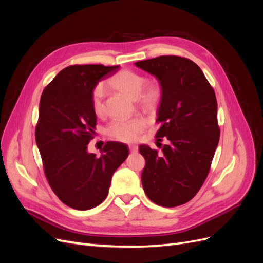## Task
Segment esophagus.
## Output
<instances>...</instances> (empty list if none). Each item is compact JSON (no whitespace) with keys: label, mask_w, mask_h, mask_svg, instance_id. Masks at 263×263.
Wrapping results in <instances>:
<instances>
[{"label":"esophagus","mask_w":263,"mask_h":263,"mask_svg":"<svg viewBox=\"0 0 263 263\" xmlns=\"http://www.w3.org/2000/svg\"><path fill=\"white\" fill-rule=\"evenodd\" d=\"M128 147H129V150L132 151V153H135V151L138 150V147L136 145H129Z\"/></svg>","instance_id":"34e87169"}]
</instances>
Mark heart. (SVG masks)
Returning <instances> with one entry per match:
<instances>
[{
  "instance_id": "1",
  "label": "heart",
  "mask_w": 263,
  "mask_h": 263,
  "mask_svg": "<svg viewBox=\"0 0 263 263\" xmlns=\"http://www.w3.org/2000/svg\"><path fill=\"white\" fill-rule=\"evenodd\" d=\"M145 81L146 79L135 71L122 70L110 79L109 84L133 99L137 98L139 95V102L142 106L147 108L155 107L161 99V86L158 83L150 82L145 86V89H142ZM105 92V85L103 83H99L92 91L91 105L94 114L97 116L104 114ZM142 128H144V121L138 117L128 119L115 118L108 124L106 133L108 136L117 140L133 141L137 139Z\"/></svg>"
}]
</instances>
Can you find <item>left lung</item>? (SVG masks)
Listing matches in <instances>:
<instances>
[{"mask_svg": "<svg viewBox=\"0 0 263 263\" xmlns=\"http://www.w3.org/2000/svg\"><path fill=\"white\" fill-rule=\"evenodd\" d=\"M135 65L160 83L156 138L169 140L161 154L139 146L146 160L142 186L154 203L176 208L192 200L210 172L220 134L216 97L201 68L187 58L160 55Z\"/></svg>", "mask_w": 263, "mask_h": 263, "instance_id": "1", "label": "left lung"}]
</instances>
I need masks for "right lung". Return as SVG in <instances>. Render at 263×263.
I'll return each instance as SVG.
<instances>
[{
    "label": "right lung",
    "instance_id": "1",
    "mask_svg": "<svg viewBox=\"0 0 263 263\" xmlns=\"http://www.w3.org/2000/svg\"><path fill=\"white\" fill-rule=\"evenodd\" d=\"M118 68L69 66L42 94L35 137L45 176L59 200L74 210H90L104 201L113 173L128 157V148L117 141H107L100 157L87 151L97 125L92 91Z\"/></svg>",
    "mask_w": 263,
    "mask_h": 263
}]
</instances>
